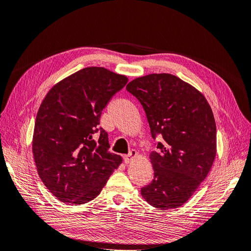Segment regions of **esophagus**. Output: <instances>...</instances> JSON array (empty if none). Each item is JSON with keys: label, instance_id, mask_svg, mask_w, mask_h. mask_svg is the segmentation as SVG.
Here are the masks:
<instances>
[{"label": "esophagus", "instance_id": "1", "mask_svg": "<svg viewBox=\"0 0 251 251\" xmlns=\"http://www.w3.org/2000/svg\"><path fill=\"white\" fill-rule=\"evenodd\" d=\"M137 155V152H136V150H131V151H129L126 155H124V160H125V163L126 164H128L129 162H131L132 160V158L133 157H135Z\"/></svg>", "mask_w": 251, "mask_h": 251}]
</instances>
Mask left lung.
<instances>
[{"instance_id": "obj_1", "label": "left lung", "mask_w": 251, "mask_h": 251, "mask_svg": "<svg viewBox=\"0 0 251 251\" xmlns=\"http://www.w3.org/2000/svg\"><path fill=\"white\" fill-rule=\"evenodd\" d=\"M126 91L142 105L157 151L150 153L153 179L141 188L145 201L160 210L182 206L201 184L216 154V126L207 100L171 74L136 78Z\"/></svg>"}]
</instances>
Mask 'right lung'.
<instances>
[{
  "label": "right lung",
  "mask_w": 251,
  "mask_h": 251,
  "mask_svg": "<svg viewBox=\"0 0 251 251\" xmlns=\"http://www.w3.org/2000/svg\"><path fill=\"white\" fill-rule=\"evenodd\" d=\"M126 82L124 75L88 67L55 84L43 100L33 154L42 182L59 201H92L122 163V156L109 151L108 134L99 125L104 108Z\"/></svg>",
  "instance_id": "1"
}]
</instances>
